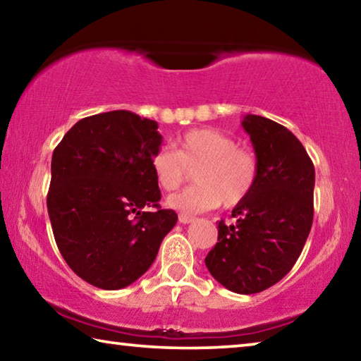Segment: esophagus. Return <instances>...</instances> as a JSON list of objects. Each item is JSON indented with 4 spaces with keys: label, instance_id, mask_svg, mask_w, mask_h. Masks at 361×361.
I'll use <instances>...</instances> for the list:
<instances>
[{
    "label": "esophagus",
    "instance_id": "esophagus-1",
    "mask_svg": "<svg viewBox=\"0 0 361 361\" xmlns=\"http://www.w3.org/2000/svg\"><path fill=\"white\" fill-rule=\"evenodd\" d=\"M178 219H180V223H183V224H189V223H192L195 218L194 216H189V215H185V213H180Z\"/></svg>",
    "mask_w": 361,
    "mask_h": 361
}]
</instances>
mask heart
<instances>
[{"mask_svg":"<svg viewBox=\"0 0 361 361\" xmlns=\"http://www.w3.org/2000/svg\"><path fill=\"white\" fill-rule=\"evenodd\" d=\"M151 170L164 191H175L194 170L195 185L170 195L167 204L185 215L207 212L223 204L235 207L248 197L258 180L255 152L216 129H192L176 140V151L159 148Z\"/></svg>","mask_w":361,"mask_h":361,"instance_id":"1","label":"heart"}]
</instances>
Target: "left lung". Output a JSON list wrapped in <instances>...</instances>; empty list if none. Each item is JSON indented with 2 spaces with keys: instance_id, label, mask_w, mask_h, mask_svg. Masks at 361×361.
Returning a JSON list of instances; mask_svg holds the SVG:
<instances>
[{
  "instance_id": "left-lung-1",
  "label": "left lung",
  "mask_w": 361,
  "mask_h": 361,
  "mask_svg": "<svg viewBox=\"0 0 361 361\" xmlns=\"http://www.w3.org/2000/svg\"><path fill=\"white\" fill-rule=\"evenodd\" d=\"M242 127L258 159V180L219 221L218 242L205 258L216 282L239 295L276 285L295 266L314 219L315 169L302 143L267 118L247 114Z\"/></svg>"
}]
</instances>
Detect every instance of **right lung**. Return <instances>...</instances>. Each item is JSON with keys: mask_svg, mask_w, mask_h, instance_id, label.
I'll use <instances>...</instances> for the list:
<instances>
[{"mask_svg": "<svg viewBox=\"0 0 361 361\" xmlns=\"http://www.w3.org/2000/svg\"><path fill=\"white\" fill-rule=\"evenodd\" d=\"M157 122L126 109L78 121L54 149L47 212L73 272L102 290H121L154 262L176 224L159 209L151 157L161 148ZM156 206L154 212H143Z\"/></svg>", "mask_w": 361, "mask_h": 361, "instance_id": "right-lung-1", "label": "right lung"}]
</instances>
